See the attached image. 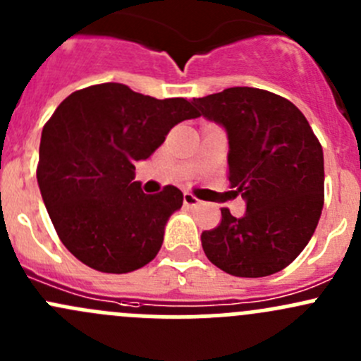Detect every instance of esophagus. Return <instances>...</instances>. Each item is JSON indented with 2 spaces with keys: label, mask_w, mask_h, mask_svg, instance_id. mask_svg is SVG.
Returning a JSON list of instances; mask_svg holds the SVG:
<instances>
[{
  "label": "esophagus",
  "mask_w": 361,
  "mask_h": 361,
  "mask_svg": "<svg viewBox=\"0 0 361 361\" xmlns=\"http://www.w3.org/2000/svg\"><path fill=\"white\" fill-rule=\"evenodd\" d=\"M183 202H185V206H188V207H194V206H197V204L201 202V201H199V199L195 197V195L188 194V192H187V194L183 195Z\"/></svg>",
  "instance_id": "obj_1"
}]
</instances>
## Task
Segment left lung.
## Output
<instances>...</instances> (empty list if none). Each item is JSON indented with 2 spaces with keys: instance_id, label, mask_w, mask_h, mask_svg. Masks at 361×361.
Masks as SVG:
<instances>
[{
  "instance_id": "left-lung-1",
  "label": "left lung",
  "mask_w": 361,
  "mask_h": 361,
  "mask_svg": "<svg viewBox=\"0 0 361 361\" xmlns=\"http://www.w3.org/2000/svg\"><path fill=\"white\" fill-rule=\"evenodd\" d=\"M225 127L228 181L246 201L245 216L221 207V221L201 235L211 264L238 278H264L307 246L325 199L323 148L307 118L285 97L231 87L192 101Z\"/></svg>"
}]
</instances>
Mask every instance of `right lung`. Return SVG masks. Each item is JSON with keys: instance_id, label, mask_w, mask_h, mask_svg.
Masks as SVG:
<instances>
[{"instance_id": "right-lung-1", "label": "right lung", "mask_w": 361, "mask_h": 361, "mask_svg": "<svg viewBox=\"0 0 361 361\" xmlns=\"http://www.w3.org/2000/svg\"><path fill=\"white\" fill-rule=\"evenodd\" d=\"M197 116L183 97L155 99L111 82L76 90L57 106L43 127L36 178L71 255L110 274L157 257L183 194L173 185L145 194L134 164L150 157L176 123Z\"/></svg>"}]
</instances>
